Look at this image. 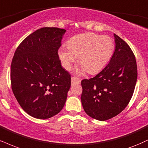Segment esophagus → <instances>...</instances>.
Instances as JSON below:
<instances>
[{"instance_id": "1", "label": "esophagus", "mask_w": 148, "mask_h": 148, "mask_svg": "<svg viewBox=\"0 0 148 148\" xmlns=\"http://www.w3.org/2000/svg\"><path fill=\"white\" fill-rule=\"evenodd\" d=\"M81 81L76 77H72V85H77L80 84Z\"/></svg>"}]
</instances>
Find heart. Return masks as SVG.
<instances>
[{"mask_svg":"<svg viewBox=\"0 0 148 148\" xmlns=\"http://www.w3.org/2000/svg\"><path fill=\"white\" fill-rule=\"evenodd\" d=\"M67 47L58 50V56L65 69H70L76 57L81 65L78 73L88 70L97 74L104 68L114 51V42L111 37L88 32L78 34L69 39Z\"/></svg>","mask_w":148,"mask_h":148,"instance_id":"obj_1","label":"heart"}]
</instances>
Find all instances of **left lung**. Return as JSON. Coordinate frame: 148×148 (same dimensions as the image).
Listing matches in <instances>:
<instances>
[{"label":"left lung","mask_w":148,"mask_h":148,"mask_svg":"<svg viewBox=\"0 0 148 148\" xmlns=\"http://www.w3.org/2000/svg\"><path fill=\"white\" fill-rule=\"evenodd\" d=\"M115 50L108 65L90 79L81 81V103L87 114L99 121L108 120L126 108L137 80L136 58L130 46L114 34Z\"/></svg>","instance_id":"left-lung-1"}]
</instances>
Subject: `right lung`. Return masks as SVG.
Returning a JSON list of instances; mask_svg holds the SVG:
<instances>
[{
	"label": "right lung",
	"instance_id": "1",
	"mask_svg": "<svg viewBox=\"0 0 148 148\" xmlns=\"http://www.w3.org/2000/svg\"><path fill=\"white\" fill-rule=\"evenodd\" d=\"M66 30L37 29L23 40L11 65L12 89L21 108L31 116L47 119L63 109L71 76L61 66L58 49Z\"/></svg>",
	"mask_w": 148,
	"mask_h": 148
}]
</instances>
